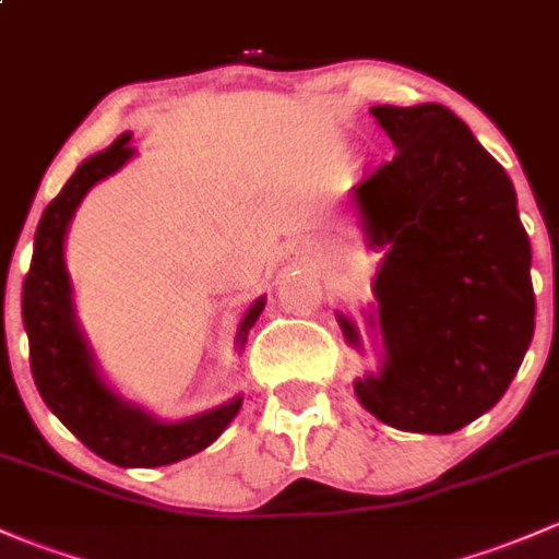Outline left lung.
I'll return each mask as SVG.
<instances>
[{
    "label": "left lung",
    "mask_w": 559,
    "mask_h": 559,
    "mask_svg": "<svg viewBox=\"0 0 559 559\" xmlns=\"http://www.w3.org/2000/svg\"><path fill=\"white\" fill-rule=\"evenodd\" d=\"M397 146L354 189L368 248L383 250L368 325L381 368L354 381L378 421L450 435L488 413L531 346V239L507 170L440 104L373 106ZM352 346L357 328L338 311Z\"/></svg>",
    "instance_id": "obj_1"
}]
</instances>
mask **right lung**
I'll return each mask as SVG.
<instances>
[{"label":"right lung","instance_id":"obj_1","mask_svg":"<svg viewBox=\"0 0 559 559\" xmlns=\"http://www.w3.org/2000/svg\"><path fill=\"white\" fill-rule=\"evenodd\" d=\"M130 133H122L106 152L76 167L61 194L45 207L34 237L32 269L23 282V325L28 333L32 376L45 405L61 418L100 459L117 466H165L213 445L242 407V394L183 421H159L143 407L122 400L104 381L85 333L76 322L74 287L66 272V231L76 207L95 183L117 173L135 154ZM266 296L250 306L237 330L242 349L250 328L261 317Z\"/></svg>","mask_w":559,"mask_h":559}]
</instances>
